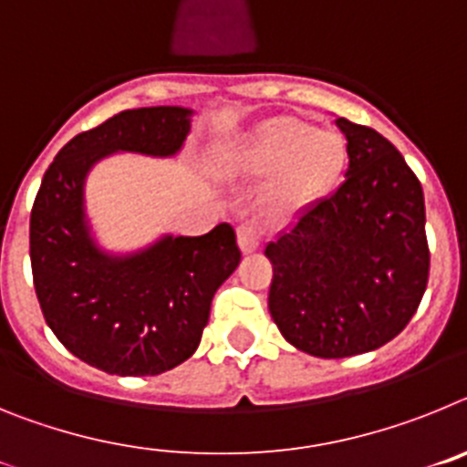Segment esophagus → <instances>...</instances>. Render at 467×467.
Returning <instances> with one entry per match:
<instances>
[{
    "label": "esophagus",
    "instance_id": "34e87169",
    "mask_svg": "<svg viewBox=\"0 0 467 467\" xmlns=\"http://www.w3.org/2000/svg\"><path fill=\"white\" fill-rule=\"evenodd\" d=\"M259 241H262V234L254 224H243L238 226V247H241L243 254L254 253L259 247Z\"/></svg>",
    "mask_w": 467,
    "mask_h": 467
}]
</instances>
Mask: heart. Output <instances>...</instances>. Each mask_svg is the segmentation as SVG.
I'll return each instance as SVG.
<instances>
[{"mask_svg":"<svg viewBox=\"0 0 467 467\" xmlns=\"http://www.w3.org/2000/svg\"><path fill=\"white\" fill-rule=\"evenodd\" d=\"M226 163L238 175H274L264 192V208L280 217L299 213L332 192L344 172L346 144L327 128L274 117L243 140Z\"/></svg>","mask_w":467,"mask_h":467,"instance_id":"b5f03b06","label":"heart"}]
</instances>
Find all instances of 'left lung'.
Returning a JSON list of instances; mask_svg holds the SVG:
<instances>
[{"label": "left lung", "instance_id": "1", "mask_svg": "<svg viewBox=\"0 0 467 467\" xmlns=\"http://www.w3.org/2000/svg\"><path fill=\"white\" fill-rule=\"evenodd\" d=\"M334 123L346 135L344 182L264 250L274 323L295 348L327 360L395 339L431 269L423 189L407 161L374 128Z\"/></svg>", "mask_w": 467, "mask_h": 467}]
</instances>
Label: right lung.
<instances>
[{
    "mask_svg": "<svg viewBox=\"0 0 467 467\" xmlns=\"http://www.w3.org/2000/svg\"><path fill=\"white\" fill-rule=\"evenodd\" d=\"M189 107H140L79 133L57 151L30 217L36 299L60 344L117 377H154L193 356L214 292L241 264L236 234H166L135 253H109L93 236L86 177L111 154L171 159L192 130Z\"/></svg>",
    "mask_w": 467,
    "mask_h": 467,
    "instance_id": "1",
    "label": "right lung"
}]
</instances>
